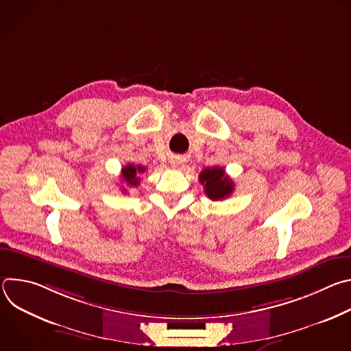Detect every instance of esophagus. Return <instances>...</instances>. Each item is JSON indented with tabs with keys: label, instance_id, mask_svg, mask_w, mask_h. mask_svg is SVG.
<instances>
[{
	"label": "esophagus",
	"instance_id": "1",
	"mask_svg": "<svg viewBox=\"0 0 351 351\" xmlns=\"http://www.w3.org/2000/svg\"><path fill=\"white\" fill-rule=\"evenodd\" d=\"M183 164H184V158L180 157V156H176V157L171 158V165L176 169H180L183 167Z\"/></svg>",
	"mask_w": 351,
	"mask_h": 351
}]
</instances>
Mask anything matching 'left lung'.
Listing matches in <instances>:
<instances>
[{"mask_svg":"<svg viewBox=\"0 0 351 351\" xmlns=\"http://www.w3.org/2000/svg\"><path fill=\"white\" fill-rule=\"evenodd\" d=\"M198 178L199 183L204 186L206 195L215 202L229 197L234 190V183L225 173L223 168H206Z\"/></svg>","mask_w":351,"mask_h":351,"instance_id":"obj_1","label":"left lung"}]
</instances>
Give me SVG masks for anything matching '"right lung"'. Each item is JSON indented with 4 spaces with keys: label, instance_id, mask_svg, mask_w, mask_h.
Listing matches in <instances>:
<instances>
[{
    "label": "right lung",
    "instance_id": "1",
    "mask_svg": "<svg viewBox=\"0 0 351 351\" xmlns=\"http://www.w3.org/2000/svg\"><path fill=\"white\" fill-rule=\"evenodd\" d=\"M144 172H145V167H141V165L134 167L133 164H129V165L123 167L121 171V178L123 180V184L129 186V187L138 186V183H140L138 173H144Z\"/></svg>",
    "mask_w": 351,
    "mask_h": 351
}]
</instances>
